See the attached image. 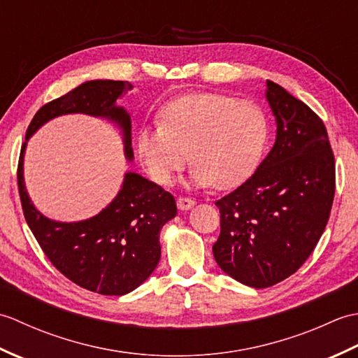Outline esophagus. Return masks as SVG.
<instances>
[{
  "mask_svg": "<svg viewBox=\"0 0 358 358\" xmlns=\"http://www.w3.org/2000/svg\"><path fill=\"white\" fill-rule=\"evenodd\" d=\"M177 206L180 210H189L195 206V201L192 199H186V196H180L177 200Z\"/></svg>",
  "mask_w": 358,
  "mask_h": 358,
  "instance_id": "esophagus-1",
  "label": "esophagus"
}]
</instances>
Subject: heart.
I'll return each mask as SVG.
<instances>
[{
  "instance_id": "b5f03b06",
  "label": "heart",
  "mask_w": 358,
  "mask_h": 358,
  "mask_svg": "<svg viewBox=\"0 0 358 358\" xmlns=\"http://www.w3.org/2000/svg\"><path fill=\"white\" fill-rule=\"evenodd\" d=\"M159 120L136 134V152L159 186H171L189 159L195 187L238 186L257 169L269 138L260 106L224 94L181 95L164 106Z\"/></svg>"
}]
</instances>
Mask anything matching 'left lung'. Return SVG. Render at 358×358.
I'll return each mask as SVG.
<instances>
[{
    "instance_id": "left-lung-1",
    "label": "left lung",
    "mask_w": 358,
    "mask_h": 358,
    "mask_svg": "<svg viewBox=\"0 0 358 358\" xmlns=\"http://www.w3.org/2000/svg\"><path fill=\"white\" fill-rule=\"evenodd\" d=\"M266 100L275 117L273 148L252 177L215 204L217 264L250 287L280 283L313 254L329 220L336 162L317 113L273 81Z\"/></svg>"
}]
</instances>
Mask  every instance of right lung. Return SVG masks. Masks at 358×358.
Segmentation results:
<instances>
[{"mask_svg":"<svg viewBox=\"0 0 358 358\" xmlns=\"http://www.w3.org/2000/svg\"><path fill=\"white\" fill-rule=\"evenodd\" d=\"M134 86L127 81L92 80L35 113L18 163V191L30 231L52 264L75 285L101 295H124L146 281L162 257L159 231L177 215L175 199L162 186L126 172L117 196L100 214L81 222H55L38 210L24 183V152L30 136L48 121L69 115L104 118L123 135L124 157L134 159L131 115L117 100Z\"/></svg>","mask_w":358,"mask_h":358,"instance_id":"right-lung-1","label":"right lung"}]
</instances>
